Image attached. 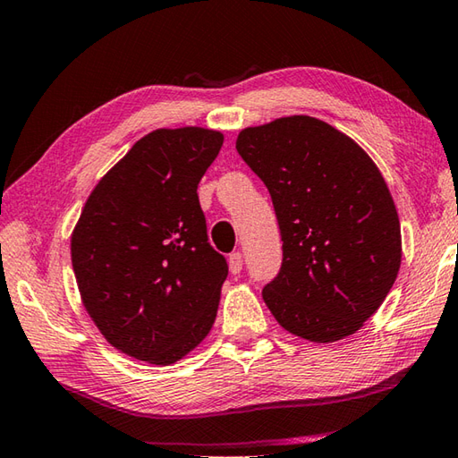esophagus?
Wrapping results in <instances>:
<instances>
[{"label":"esophagus","mask_w":458,"mask_h":458,"mask_svg":"<svg viewBox=\"0 0 458 458\" xmlns=\"http://www.w3.org/2000/svg\"><path fill=\"white\" fill-rule=\"evenodd\" d=\"M229 269H231L233 275L241 273V269H243V253L235 251V253L229 255Z\"/></svg>","instance_id":"obj_1"}]
</instances>
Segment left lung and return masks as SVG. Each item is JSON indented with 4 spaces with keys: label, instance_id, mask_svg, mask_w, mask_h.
<instances>
[{
    "label": "left lung",
    "instance_id": "obj_1",
    "mask_svg": "<svg viewBox=\"0 0 458 458\" xmlns=\"http://www.w3.org/2000/svg\"><path fill=\"white\" fill-rule=\"evenodd\" d=\"M237 151L269 189L283 263L263 301L313 343L357 333L401 267V223L381 171L339 129L309 115L247 127Z\"/></svg>",
    "mask_w": 458,
    "mask_h": 458
}]
</instances>
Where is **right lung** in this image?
Segmentation results:
<instances>
[{"instance_id": "1", "label": "right lung", "mask_w": 458, "mask_h": 458, "mask_svg": "<svg viewBox=\"0 0 458 458\" xmlns=\"http://www.w3.org/2000/svg\"><path fill=\"white\" fill-rule=\"evenodd\" d=\"M221 145L213 129H155L85 201L72 233L77 287L129 357L174 365L215 323L229 267L207 239L197 185Z\"/></svg>"}]
</instances>
